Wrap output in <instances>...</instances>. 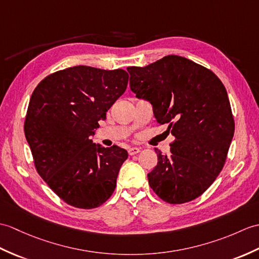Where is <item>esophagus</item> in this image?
<instances>
[{
  "instance_id": "1",
  "label": "esophagus",
  "mask_w": 259,
  "mask_h": 259,
  "mask_svg": "<svg viewBox=\"0 0 259 259\" xmlns=\"http://www.w3.org/2000/svg\"><path fill=\"white\" fill-rule=\"evenodd\" d=\"M139 152H140V149H139V148H136V147H134V148H129V149H128V153H129V155H135V154L139 153Z\"/></svg>"
}]
</instances>
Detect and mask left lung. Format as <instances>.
Returning <instances> with one entry per match:
<instances>
[{
  "instance_id": "8db88e82",
  "label": "left lung",
  "mask_w": 259,
  "mask_h": 259,
  "mask_svg": "<svg viewBox=\"0 0 259 259\" xmlns=\"http://www.w3.org/2000/svg\"><path fill=\"white\" fill-rule=\"evenodd\" d=\"M127 70L132 92L151 102L157 121L176 137L170 157L155 149L149 185L166 203L195 200L223 169L235 130L224 85L212 70L177 55Z\"/></svg>"
}]
</instances>
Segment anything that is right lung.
I'll use <instances>...</instances> for the list:
<instances>
[{"label": "right lung", "mask_w": 259, "mask_h": 259, "mask_svg": "<svg viewBox=\"0 0 259 259\" xmlns=\"http://www.w3.org/2000/svg\"><path fill=\"white\" fill-rule=\"evenodd\" d=\"M128 79L123 69L75 66L48 75L34 89L24 132L36 171L68 205L98 207L116 189L128 152L97 146L90 136Z\"/></svg>", "instance_id": "add662e5"}]
</instances>
